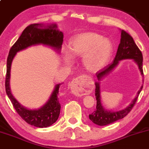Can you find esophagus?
<instances>
[{"mask_svg":"<svg viewBox=\"0 0 149 149\" xmlns=\"http://www.w3.org/2000/svg\"><path fill=\"white\" fill-rule=\"evenodd\" d=\"M70 88L73 94L78 97L83 96L86 91L84 86V76H79L73 79L70 83Z\"/></svg>","mask_w":149,"mask_h":149,"instance_id":"1","label":"esophagus"}]
</instances>
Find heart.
<instances>
[{"mask_svg":"<svg viewBox=\"0 0 149 149\" xmlns=\"http://www.w3.org/2000/svg\"><path fill=\"white\" fill-rule=\"evenodd\" d=\"M70 50L66 51L65 59L70 63L75 57H83V65L89 72H97L102 69L112 53V45L100 34L88 32L79 34L70 42Z\"/></svg>","mask_w":149,"mask_h":149,"instance_id":"obj_1","label":"heart"}]
</instances>
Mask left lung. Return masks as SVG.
I'll list each match as a JSON object with an SVG mask.
<instances>
[{"label": "left lung", "mask_w": 149, "mask_h": 149, "mask_svg": "<svg viewBox=\"0 0 149 149\" xmlns=\"http://www.w3.org/2000/svg\"><path fill=\"white\" fill-rule=\"evenodd\" d=\"M124 59H134V61L137 63L138 65H139L141 74H143L142 52L140 50L139 47L135 43L133 37L128 33L126 32L125 30H122L120 43L118 46V51H117L115 58H114L113 62L96 73L98 80H101L102 78L107 76L109 72L112 71V70L115 66L118 65L120 61ZM95 85V96L96 99H97V107H96V108L97 109L93 112V113L89 115L88 117L93 123L101 126L111 124V123L125 117L134 107L135 104L138 100L140 92L143 88L142 86L139 92H138L137 97L134 99L133 102L130 104L127 108L123 109V110L118 111V112H111V111L105 110L103 108L101 104V100H100V83H96Z\"/></svg>", "instance_id": "left-lung-1"}]
</instances>
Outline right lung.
<instances>
[{
  "label": "right lung",
  "mask_w": 149,
  "mask_h": 149,
  "mask_svg": "<svg viewBox=\"0 0 149 149\" xmlns=\"http://www.w3.org/2000/svg\"><path fill=\"white\" fill-rule=\"evenodd\" d=\"M40 24H32L29 25L13 44L9 50L7 58L6 75V91L13 107L19 116L31 125L38 127H47L57 121L60 115L61 104L59 102V88L61 84H57L50 98L42 107L39 109H28L20 104L13 97L10 91V70L12 61L16 52L28 47L37 44L47 45L57 49H61L63 41L62 31L56 29V25H50L47 29L38 28Z\"/></svg>",
  "instance_id": "obj_1"
}]
</instances>
